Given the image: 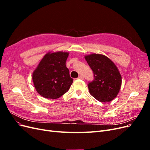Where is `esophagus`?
<instances>
[{"instance_id":"34e87169","label":"esophagus","mask_w":150,"mask_h":150,"mask_svg":"<svg viewBox=\"0 0 150 150\" xmlns=\"http://www.w3.org/2000/svg\"><path fill=\"white\" fill-rule=\"evenodd\" d=\"M78 79H83V76L80 75L79 77H78Z\"/></svg>"}]
</instances>
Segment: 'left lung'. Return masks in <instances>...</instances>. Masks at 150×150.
I'll list each match as a JSON object with an SVG mask.
<instances>
[{"label": "left lung", "mask_w": 150, "mask_h": 150, "mask_svg": "<svg viewBox=\"0 0 150 150\" xmlns=\"http://www.w3.org/2000/svg\"><path fill=\"white\" fill-rule=\"evenodd\" d=\"M85 59L94 74V79L88 84L91 95L100 102L112 101L118 94L122 82L117 67L101 54H91Z\"/></svg>", "instance_id": "obj_1"}]
</instances>
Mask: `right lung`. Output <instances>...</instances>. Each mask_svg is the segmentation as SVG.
Segmentation results:
<instances>
[{
	"mask_svg": "<svg viewBox=\"0 0 150 150\" xmlns=\"http://www.w3.org/2000/svg\"><path fill=\"white\" fill-rule=\"evenodd\" d=\"M69 53H47L42 58L33 74L34 87L45 98L57 99L71 87L73 79L66 66Z\"/></svg>",
	"mask_w": 150,
	"mask_h": 150,
	"instance_id": "1",
	"label": "right lung"
}]
</instances>
